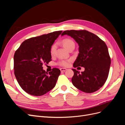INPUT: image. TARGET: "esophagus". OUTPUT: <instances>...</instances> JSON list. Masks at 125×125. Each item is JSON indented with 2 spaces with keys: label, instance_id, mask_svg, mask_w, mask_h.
Masks as SVG:
<instances>
[{
  "label": "esophagus",
  "instance_id": "1",
  "mask_svg": "<svg viewBox=\"0 0 125 125\" xmlns=\"http://www.w3.org/2000/svg\"><path fill=\"white\" fill-rule=\"evenodd\" d=\"M60 71H61L62 72H63V71H65L67 70V69L66 68H62L60 69Z\"/></svg>",
  "mask_w": 125,
  "mask_h": 125
}]
</instances>
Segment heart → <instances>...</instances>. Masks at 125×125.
Returning <instances> with one entry per match:
<instances>
[{
    "mask_svg": "<svg viewBox=\"0 0 125 125\" xmlns=\"http://www.w3.org/2000/svg\"><path fill=\"white\" fill-rule=\"evenodd\" d=\"M62 44L67 50L69 49L73 46H75L74 42L70 39H65L62 41ZM56 49V45L55 44H53L50 48V54L52 56L54 55ZM70 60H60L57 62L58 65L62 67H67L69 65Z\"/></svg>",
    "mask_w": 125,
    "mask_h": 125,
    "instance_id": "obj_1",
    "label": "heart"
}]
</instances>
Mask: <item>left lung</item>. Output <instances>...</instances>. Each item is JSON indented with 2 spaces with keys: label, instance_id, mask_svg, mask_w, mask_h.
Segmentation results:
<instances>
[{
  "label": "left lung",
  "instance_id": "obj_1",
  "mask_svg": "<svg viewBox=\"0 0 125 125\" xmlns=\"http://www.w3.org/2000/svg\"><path fill=\"white\" fill-rule=\"evenodd\" d=\"M70 36L79 45V53L73 66L83 67L80 73L73 69L71 81L78 89L85 93H93L103 86L106 81L111 65L108 48L103 41L86 30H67L62 35Z\"/></svg>",
  "mask_w": 125,
  "mask_h": 125
}]
</instances>
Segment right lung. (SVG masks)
I'll use <instances>...</instances> for the list:
<instances>
[{
    "label": "right lung",
    "instance_id": "obj_1",
    "mask_svg": "<svg viewBox=\"0 0 125 125\" xmlns=\"http://www.w3.org/2000/svg\"><path fill=\"white\" fill-rule=\"evenodd\" d=\"M62 32L55 31L26 40L15 52V77L21 88L30 95H43L55 87L60 70L54 68L47 73L42 66L52 60L50 48Z\"/></svg>",
    "mask_w": 125,
    "mask_h": 125
}]
</instances>
